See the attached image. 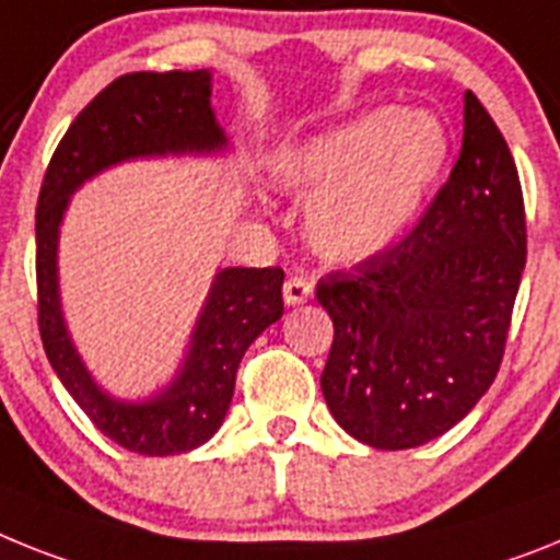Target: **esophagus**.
Returning a JSON list of instances; mask_svg holds the SVG:
<instances>
[{
	"mask_svg": "<svg viewBox=\"0 0 560 560\" xmlns=\"http://www.w3.org/2000/svg\"><path fill=\"white\" fill-rule=\"evenodd\" d=\"M312 280H305V277H289L283 283V300L289 305H300L305 300H312Z\"/></svg>",
	"mask_w": 560,
	"mask_h": 560,
	"instance_id": "1",
	"label": "esophagus"
}]
</instances>
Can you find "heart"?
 I'll return each instance as SVG.
<instances>
[{
  "label": "heart",
  "instance_id": "b5f03b06",
  "mask_svg": "<svg viewBox=\"0 0 560 560\" xmlns=\"http://www.w3.org/2000/svg\"><path fill=\"white\" fill-rule=\"evenodd\" d=\"M451 141L419 109H371L275 158L277 184L308 200V237L328 260L360 262L419 221Z\"/></svg>",
  "mask_w": 560,
  "mask_h": 560
}]
</instances>
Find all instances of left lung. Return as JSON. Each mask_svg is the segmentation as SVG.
I'll list each match as a JSON object with an SVG mask.
<instances>
[{
    "mask_svg": "<svg viewBox=\"0 0 560 560\" xmlns=\"http://www.w3.org/2000/svg\"><path fill=\"white\" fill-rule=\"evenodd\" d=\"M524 262L518 170L467 93L458 161L417 226L317 283L334 323L319 385L339 428L408 451L462 422L499 374Z\"/></svg>",
    "mask_w": 560,
    "mask_h": 560,
    "instance_id": "obj_1",
    "label": "left lung"
}]
</instances>
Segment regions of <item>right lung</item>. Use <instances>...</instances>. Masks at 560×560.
Instances as JSON below:
<instances>
[{
  "label": "right lung",
  "mask_w": 560,
  "mask_h": 560,
  "mask_svg": "<svg viewBox=\"0 0 560 560\" xmlns=\"http://www.w3.org/2000/svg\"><path fill=\"white\" fill-rule=\"evenodd\" d=\"M209 98L207 70L118 75L70 124L47 164L36 207V289L47 360L90 422L141 456H175L214 436L232 402L243 353L283 317L285 275L277 266L218 271L180 374L147 402H118L88 374L61 317L59 223L70 195L107 166L166 152L223 150L226 136Z\"/></svg>",
  "instance_id": "right-lung-1"
}]
</instances>
